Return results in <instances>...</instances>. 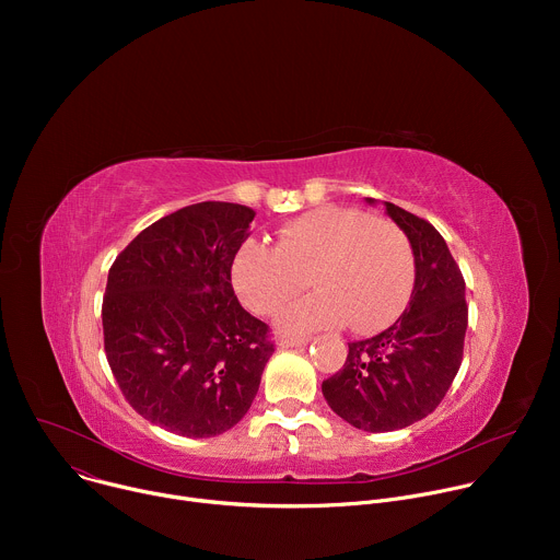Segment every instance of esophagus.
<instances>
[{"instance_id":"esophagus-1","label":"esophagus","mask_w":560,"mask_h":560,"mask_svg":"<svg viewBox=\"0 0 560 560\" xmlns=\"http://www.w3.org/2000/svg\"><path fill=\"white\" fill-rule=\"evenodd\" d=\"M307 341H310L307 337H281L279 346H283V348H301V346H305Z\"/></svg>"}]
</instances>
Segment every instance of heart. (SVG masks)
Masks as SVG:
<instances>
[{
    "instance_id": "1",
    "label": "heart",
    "mask_w": 560,
    "mask_h": 560,
    "mask_svg": "<svg viewBox=\"0 0 560 560\" xmlns=\"http://www.w3.org/2000/svg\"><path fill=\"white\" fill-rule=\"evenodd\" d=\"M312 294L290 303L279 328L305 335L348 324L372 332L392 324L415 285V255L408 234L385 217H368L343 206H322L299 214L264 246L236 248L230 279L242 303L261 316L277 312L303 285Z\"/></svg>"
}]
</instances>
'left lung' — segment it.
<instances>
[{"instance_id":"left-lung-1","label":"left lung","mask_w":560,"mask_h":560,"mask_svg":"<svg viewBox=\"0 0 560 560\" xmlns=\"http://www.w3.org/2000/svg\"><path fill=\"white\" fill-rule=\"evenodd\" d=\"M385 212L415 253L410 303L387 330L348 343L343 368L322 385L328 406L365 432H394L432 415L460 368L467 330L465 279L445 238L389 201Z\"/></svg>"}]
</instances>
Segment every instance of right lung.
I'll return each instance as SVG.
<instances>
[{
    "instance_id": "right-lung-1",
    "label": "right lung",
    "mask_w": 560,
    "mask_h": 560,
    "mask_svg": "<svg viewBox=\"0 0 560 560\" xmlns=\"http://www.w3.org/2000/svg\"><path fill=\"white\" fill-rule=\"evenodd\" d=\"M253 219L248 206L192 203L141 230L110 266L108 365L132 410L168 432L203 439L236 425L275 352L230 279Z\"/></svg>"
}]
</instances>
